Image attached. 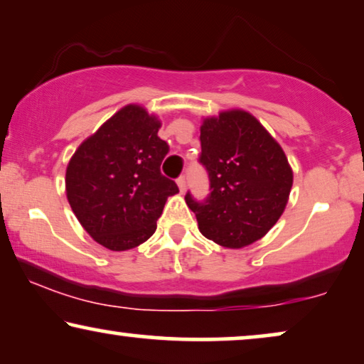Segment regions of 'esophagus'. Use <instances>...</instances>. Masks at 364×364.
<instances>
[{"label":"esophagus","mask_w":364,"mask_h":364,"mask_svg":"<svg viewBox=\"0 0 364 364\" xmlns=\"http://www.w3.org/2000/svg\"><path fill=\"white\" fill-rule=\"evenodd\" d=\"M176 183H178V186H180V191L181 193H184V191H186V176H180V178H178V180H176Z\"/></svg>","instance_id":"34e87169"}]
</instances>
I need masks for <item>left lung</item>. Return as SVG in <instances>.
I'll use <instances>...</instances> for the list:
<instances>
[{
    "label": "left lung",
    "instance_id": "obj_1",
    "mask_svg": "<svg viewBox=\"0 0 364 364\" xmlns=\"http://www.w3.org/2000/svg\"><path fill=\"white\" fill-rule=\"evenodd\" d=\"M199 140L211 193L203 201L189 191L184 196L199 229L224 247L255 242L279 221L289 199L294 175L284 150L244 110L206 119Z\"/></svg>",
    "mask_w": 364,
    "mask_h": 364
}]
</instances>
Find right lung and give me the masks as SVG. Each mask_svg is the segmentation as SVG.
I'll return each instance as SVG.
<instances>
[{"mask_svg":"<svg viewBox=\"0 0 364 364\" xmlns=\"http://www.w3.org/2000/svg\"><path fill=\"white\" fill-rule=\"evenodd\" d=\"M160 122L127 105L70 158L65 191L84 229L110 250H129L156 231L168 196L180 189L160 171L170 146Z\"/></svg>","mask_w":364,"mask_h":364,"instance_id":"add662e5","label":"right lung"}]
</instances>
